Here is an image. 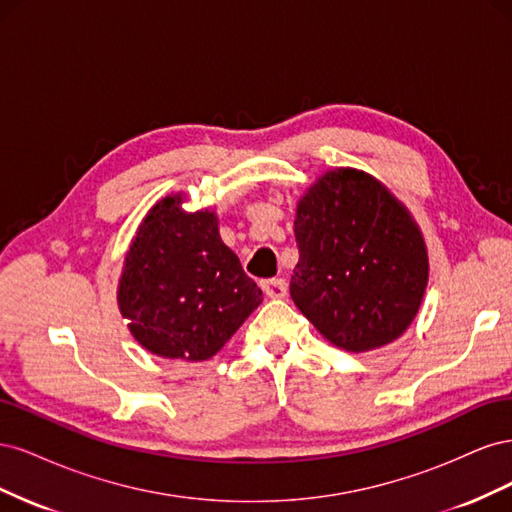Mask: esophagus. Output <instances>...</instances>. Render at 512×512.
Listing matches in <instances>:
<instances>
[{
	"label": "esophagus",
	"instance_id": "1",
	"mask_svg": "<svg viewBox=\"0 0 512 512\" xmlns=\"http://www.w3.org/2000/svg\"><path fill=\"white\" fill-rule=\"evenodd\" d=\"M260 286L269 299H284L288 290V284L286 280H282V277H277V280H265Z\"/></svg>",
	"mask_w": 512,
	"mask_h": 512
}]
</instances>
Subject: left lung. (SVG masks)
<instances>
[{"instance_id":"obj_1","label":"left lung","mask_w":512,"mask_h":512,"mask_svg":"<svg viewBox=\"0 0 512 512\" xmlns=\"http://www.w3.org/2000/svg\"><path fill=\"white\" fill-rule=\"evenodd\" d=\"M299 262L290 297L348 352L395 342L425 297L429 258L410 211L356 168L324 173L297 205Z\"/></svg>"}]
</instances>
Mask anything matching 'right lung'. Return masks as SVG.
I'll list each match as a JSON object with an SVG mask.
<instances>
[{"label":"right lung","instance_id":"right-lung-1","mask_svg":"<svg viewBox=\"0 0 512 512\" xmlns=\"http://www.w3.org/2000/svg\"><path fill=\"white\" fill-rule=\"evenodd\" d=\"M181 205L183 194H170L145 215L123 262L117 303L145 350L207 361L262 303V290L224 245L215 211L188 213Z\"/></svg>","mask_w":512,"mask_h":512}]
</instances>
